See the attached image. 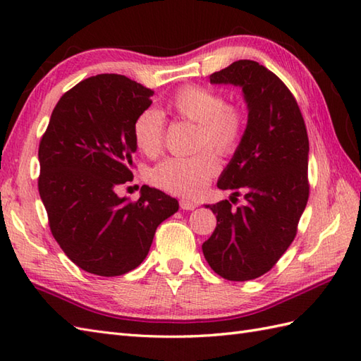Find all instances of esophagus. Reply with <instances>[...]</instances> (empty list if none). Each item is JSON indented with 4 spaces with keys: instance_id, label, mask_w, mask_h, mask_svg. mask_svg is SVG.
Wrapping results in <instances>:
<instances>
[{
    "instance_id": "esophagus-1",
    "label": "esophagus",
    "mask_w": 361,
    "mask_h": 361,
    "mask_svg": "<svg viewBox=\"0 0 361 361\" xmlns=\"http://www.w3.org/2000/svg\"><path fill=\"white\" fill-rule=\"evenodd\" d=\"M180 206L181 209H186V211H192L197 208V204L190 200H180Z\"/></svg>"
}]
</instances>
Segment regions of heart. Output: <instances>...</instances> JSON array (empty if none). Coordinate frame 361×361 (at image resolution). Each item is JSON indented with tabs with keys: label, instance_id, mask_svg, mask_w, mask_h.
<instances>
[{
	"label": "heart",
	"instance_id": "heart-1",
	"mask_svg": "<svg viewBox=\"0 0 361 361\" xmlns=\"http://www.w3.org/2000/svg\"><path fill=\"white\" fill-rule=\"evenodd\" d=\"M171 109L181 119L198 124L197 147H211L224 157L239 149L247 127V113L237 104H226L217 90L200 85H186L176 91ZM166 124L158 110H144L135 119L133 140L145 157H157L164 145ZM219 171V161L211 150H202L192 157H171L159 163L150 173V180L176 195H194L206 186Z\"/></svg>",
	"mask_w": 361,
	"mask_h": 361
}]
</instances>
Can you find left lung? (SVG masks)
<instances>
[{
    "instance_id": "1",
    "label": "left lung",
    "mask_w": 361,
    "mask_h": 361,
    "mask_svg": "<svg viewBox=\"0 0 361 361\" xmlns=\"http://www.w3.org/2000/svg\"><path fill=\"white\" fill-rule=\"evenodd\" d=\"M209 80L240 87L248 106L242 142L217 183L234 190L233 202L243 193L245 204L206 206L217 226L202 250L221 278L250 281L270 271L296 235L309 200L307 128L286 83L255 60H237Z\"/></svg>"
}]
</instances>
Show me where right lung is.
Here are the masks:
<instances>
[{"label": "right lung", "instance_id": "1", "mask_svg": "<svg viewBox=\"0 0 361 361\" xmlns=\"http://www.w3.org/2000/svg\"><path fill=\"white\" fill-rule=\"evenodd\" d=\"M153 91L126 75L97 74L60 97L38 147V192L60 248L82 270L121 276L149 255L161 221L178 202L142 186L137 202L118 197L133 178V124Z\"/></svg>", "mask_w": 361, "mask_h": 361}]
</instances>
